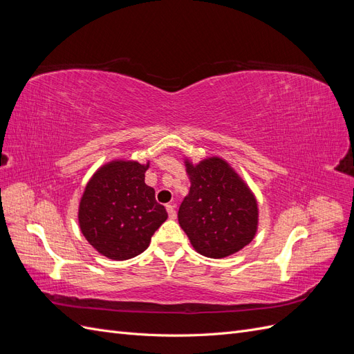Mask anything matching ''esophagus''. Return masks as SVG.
Returning a JSON list of instances; mask_svg holds the SVG:
<instances>
[{"mask_svg": "<svg viewBox=\"0 0 354 354\" xmlns=\"http://www.w3.org/2000/svg\"><path fill=\"white\" fill-rule=\"evenodd\" d=\"M167 212L169 218H176L177 212H176V207L174 205H167Z\"/></svg>", "mask_w": 354, "mask_h": 354, "instance_id": "esophagus-1", "label": "esophagus"}]
</instances>
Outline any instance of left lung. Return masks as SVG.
Returning <instances> with one entry per match:
<instances>
[{
  "mask_svg": "<svg viewBox=\"0 0 354 354\" xmlns=\"http://www.w3.org/2000/svg\"><path fill=\"white\" fill-rule=\"evenodd\" d=\"M189 195L178 208V223L194 248L209 259H223L248 245L257 232L259 208L251 190L220 158L198 165L186 160Z\"/></svg>",
  "mask_w": 354,
  "mask_h": 354,
  "instance_id": "8db88e82",
  "label": "left lung"
}]
</instances>
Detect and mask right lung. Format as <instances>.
Here are the masks:
<instances>
[{
	"label": "right lung",
	"instance_id": "add662e5",
	"mask_svg": "<svg viewBox=\"0 0 354 354\" xmlns=\"http://www.w3.org/2000/svg\"><path fill=\"white\" fill-rule=\"evenodd\" d=\"M147 165L112 160L93 176L80 202L81 232L102 255L128 260L142 254L168 214L145 183Z\"/></svg>",
	"mask_w": 354,
	"mask_h": 354
}]
</instances>
